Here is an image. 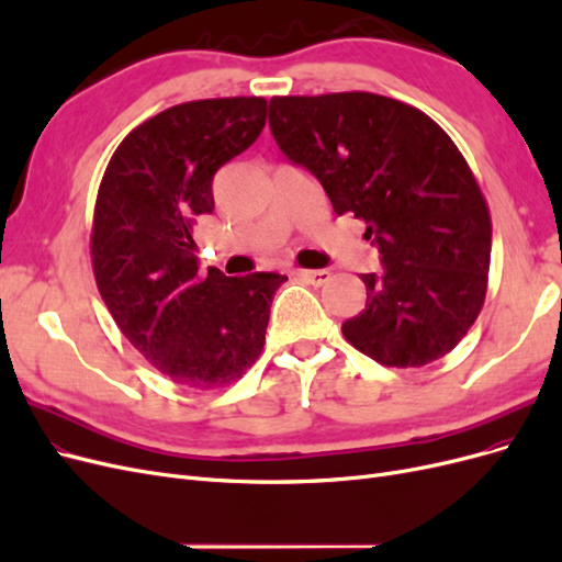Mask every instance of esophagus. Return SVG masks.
Instances as JSON below:
<instances>
[{
	"mask_svg": "<svg viewBox=\"0 0 562 562\" xmlns=\"http://www.w3.org/2000/svg\"><path fill=\"white\" fill-rule=\"evenodd\" d=\"M295 274H297L302 281H307V283H312V285H323V283L330 281V271H328V269H297Z\"/></svg>",
	"mask_w": 562,
	"mask_h": 562,
	"instance_id": "1",
	"label": "esophagus"
}]
</instances>
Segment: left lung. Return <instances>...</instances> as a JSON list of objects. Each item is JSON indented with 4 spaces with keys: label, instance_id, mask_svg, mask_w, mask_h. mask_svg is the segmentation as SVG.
Returning a JSON list of instances; mask_svg holds the SVG:
<instances>
[{
    "label": "left lung",
    "instance_id": "8db88e82",
    "mask_svg": "<svg viewBox=\"0 0 562 562\" xmlns=\"http://www.w3.org/2000/svg\"><path fill=\"white\" fill-rule=\"evenodd\" d=\"M283 157L310 171L337 215L366 223L382 277L363 274L366 310L342 323L372 361L419 368L457 347L479 316L492 225L471 168L424 112L375 93L269 100Z\"/></svg>",
    "mask_w": 562,
    "mask_h": 562
}]
</instances>
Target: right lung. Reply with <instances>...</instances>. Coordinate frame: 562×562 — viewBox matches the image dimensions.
<instances>
[{
  "label": "right lung",
  "mask_w": 562,
  "mask_h": 562,
  "mask_svg": "<svg viewBox=\"0 0 562 562\" xmlns=\"http://www.w3.org/2000/svg\"><path fill=\"white\" fill-rule=\"evenodd\" d=\"M265 98L168 108L116 147L95 199L91 258L119 330L161 375L192 389L239 380L258 359L288 277L201 271L192 227L215 209L213 178L265 128Z\"/></svg>",
  "instance_id": "obj_1"
}]
</instances>
